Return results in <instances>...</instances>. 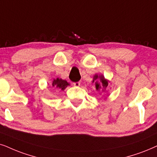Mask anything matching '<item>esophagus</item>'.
Listing matches in <instances>:
<instances>
[{"instance_id": "esophagus-1", "label": "esophagus", "mask_w": 157, "mask_h": 157, "mask_svg": "<svg viewBox=\"0 0 157 157\" xmlns=\"http://www.w3.org/2000/svg\"><path fill=\"white\" fill-rule=\"evenodd\" d=\"M73 85L75 87H79L80 85V82H73Z\"/></svg>"}]
</instances>
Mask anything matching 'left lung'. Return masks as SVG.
<instances>
[{"instance_id": "8db88e82", "label": "left lung", "mask_w": 157, "mask_h": 157, "mask_svg": "<svg viewBox=\"0 0 157 157\" xmlns=\"http://www.w3.org/2000/svg\"><path fill=\"white\" fill-rule=\"evenodd\" d=\"M98 79L100 81V83H98ZM93 82L95 83V85H96V89L97 90H99L100 89H101V88H104L105 90L106 88L108 87V85H109V81L107 80L106 79H105L104 76H103V75H95L94 76H93V80L92 83H93Z\"/></svg>"}]
</instances>
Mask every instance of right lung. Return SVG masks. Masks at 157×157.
<instances>
[{"mask_svg": "<svg viewBox=\"0 0 157 157\" xmlns=\"http://www.w3.org/2000/svg\"><path fill=\"white\" fill-rule=\"evenodd\" d=\"M51 85H52L53 88H57L61 90H64L65 88H66L68 85H69V83L67 82L66 80H62V79L56 78L54 79V80L52 81Z\"/></svg>", "mask_w": 157, "mask_h": 157, "instance_id": "right-lung-1", "label": "right lung"}]
</instances>
